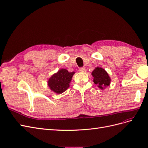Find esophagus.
Returning a JSON list of instances; mask_svg holds the SVG:
<instances>
[{"label": "esophagus", "instance_id": "34e87169", "mask_svg": "<svg viewBox=\"0 0 148 148\" xmlns=\"http://www.w3.org/2000/svg\"><path fill=\"white\" fill-rule=\"evenodd\" d=\"M79 72H81V73H85V72L86 71V69L85 68V67H81V68H79Z\"/></svg>", "mask_w": 148, "mask_h": 148}]
</instances>
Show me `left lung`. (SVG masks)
<instances>
[{
    "mask_svg": "<svg viewBox=\"0 0 148 148\" xmlns=\"http://www.w3.org/2000/svg\"><path fill=\"white\" fill-rule=\"evenodd\" d=\"M92 75L94 77V82L101 89H104L110 84L111 79L107 72L102 67H97L92 71Z\"/></svg>",
    "mask_w": 148,
    "mask_h": 148,
    "instance_id": "left-lung-1",
    "label": "left lung"
}]
</instances>
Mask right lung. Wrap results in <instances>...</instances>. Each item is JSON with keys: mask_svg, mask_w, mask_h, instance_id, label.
I'll return each instance as SVG.
<instances>
[{"mask_svg": "<svg viewBox=\"0 0 148 148\" xmlns=\"http://www.w3.org/2000/svg\"><path fill=\"white\" fill-rule=\"evenodd\" d=\"M75 72H69L66 69H61L53 74L48 81V86L53 92L61 94L70 86V83Z\"/></svg>", "mask_w": 148, "mask_h": 148, "instance_id": "add662e5", "label": "right lung"}]
</instances>
